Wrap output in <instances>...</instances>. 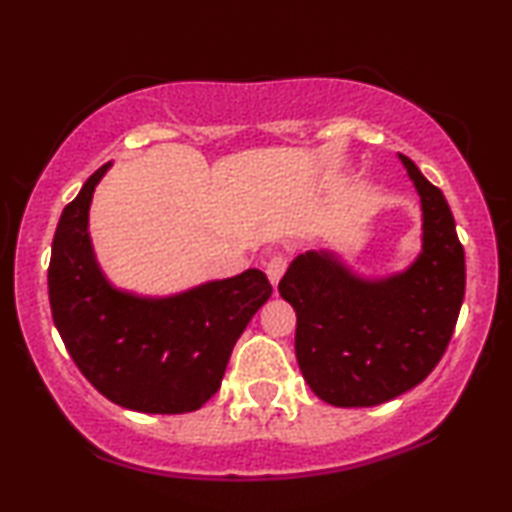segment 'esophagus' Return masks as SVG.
I'll return each instance as SVG.
<instances>
[{
    "instance_id": "obj_1",
    "label": "esophagus",
    "mask_w": 512,
    "mask_h": 512,
    "mask_svg": "<svg viewBox=\"0 0 512 512\" xmlns=\"http://www.w3.org/2000/svg\"><path fill=\"white\" fill-rule=\"evenodd\" d=\"M286 268H289V258H286L284 254H272L268 258V263H265V272H268V279L275 286H277L279 279H282Z\"/></svg>"
}]
</instances>
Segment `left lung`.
<instances>
[{
	"label": "left lung",
	"instance_id": "8db88e82",
	"mask_svg": "<svg viewBox=\"0 0 512 512\" xmlns=\"http://www.w3.org/2000/svg\"><path fill=\"white\" fill-rule=\"evenodd\" d=\"M422 195L424 251L403 275L363 282L328 254L289 265L279 293L296 310L305 382L335 408L387 403L426 380L450 345L466 263L445 195L401 156Z\"/></svg>",
	"mask_w": 512,
	"mask_h": 512
}]
</instances>
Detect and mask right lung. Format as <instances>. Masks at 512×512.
I'll list each match as a JSON object with an SVG mask.
<instances>
[{
	"mask_svg": "<svg viewBox=\"0 0 512 512\" xmlns=\"http://www.w3.org/2000/svg\"><path fill=\"white\" fill-rule=\"evenodd\" d=\"M107 167L90 174L55 228L48 265L55 328L81 375L111 403L151 415L193 412L219 391L237 338L272 286L251 268L165 300L111 289L88 237L90 200Z\"/></svg>",
	"mask_w": 512,
	"mask_h": 512,
	"instance_id": "add662e5",
	"label": "right lung"
}]
</instances>
